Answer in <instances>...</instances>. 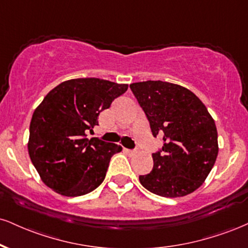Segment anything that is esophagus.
I'll use <instances>...</instances> for the list:
<instances>
[{
	"label": "esophagus",
	"mask_w": 248,
	"mask_h": 248,
	"mask_svg": "<svg viewBox=\"0 0 248 248\" xmlns=\"http://www.w3.org/2000/svg\"><path fill=\"white\" fill-rule=\"evenodd\" d=\"M124 151H126L128 155H134V154H135V150H130V149H124Z\"/></svg>",
	"instance_id": "obj_1"
}]
</instances>
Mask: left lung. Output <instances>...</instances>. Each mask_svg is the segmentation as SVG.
<instances>
[{"label":"left lung","mask_w":248,"mask_h":248,"mask_svg":"<svg viewBox=\"0 0 248 248\" xmlns=\"http://www.w3.org/2000/svg\"><path fill=\"white\" fill-rule=\"evenodd\" d=\"M147 115L151 133L163 137L153 154L154 169L140 175L149 192L180 198L204 183L218 155L217 129L204 104L188 89L163 80L130 84Z\"/></svg>","instance_id":"obj_1"}]
</instances>
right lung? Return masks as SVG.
Returning a JSON list of instances; mask_svg holds the SVG:
<instances>
[{"mask_svg": "<svg viewBox=\"0 0 248 248\" xmlns=\"http://www.w3.org/2000/svg\"><path fill=\"white\" fill-rule=\"evenodd\" d=\"M127 84L100 78L69 79L44 98L30 124L29 155L45 185L64 196L92 192L105 179L109 160L122 148L86 132Z\"/></svg>", "mask_w": 248, "mask_h": 248, "instance_id": "add662e5", "label": "right lung"}]
</instances>
